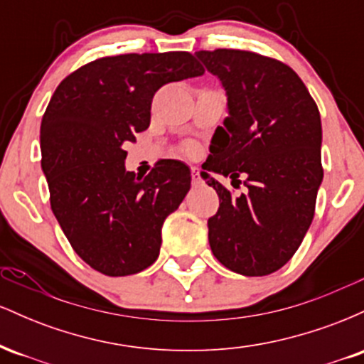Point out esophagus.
Segmentation results:
<instances>
[{
	"mask_svg": "<svg viewBox=\"0 0 364 364\" xmlns=\"http://www.w3.org/2000/svg\"><path fill=\"white\" fill-rule=\"evenodd\" d=\"M191 181H193V185H200V173H198V168H191Z\"/></svg>",
	"mask_w": 364,
	"mask_h": 364,
	"instance_id": "34e87169",
	"label": "esophagus"
}]
</instances>
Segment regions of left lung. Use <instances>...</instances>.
I'll use <instances>...</instances> for the list:
<instances>
[{
	"mask_svg": "<svg viewBox=\"0 0 364 364\" xmlns=\"http://www.w3.org/2000/svg\"><path fill=\"white\" fill-rule=\"evenodd\" d=\"M195 56L228 97L200 173L220 200L208 243L232 272L269 275L291 260L315 215L323 179L318 107L296 72L272 58L240 49ZM212 173L232 184L245 177L247 193L235 199Z\"/></svg>",
	"mask_w": 364,
	"mask_h": 364,
	"instance_id": "obj_1",
	"label": "left lung"
}]
</instances>
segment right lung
<instances>
[{
    "label": "right lung",
    "mask_w": 364,
    "mask_h": 364,
    "mask_svg": "<svg viewBox=\"0 0 364 364\" xmlns=\"http://www.w3.org/2000/svg\"><path fill=\"white\" fill-rule=\"evenodd\" d=\"M185 51L121 54L82 66L54 90L41 123L53 214L97 272L121 277L157 260L166 217L191 186L181 161H159L145 178L124 169V144L150 124L154 94L203 75Z\"/></svg>",
    "instance_id": "right-lung-1"
}]
</instances>
